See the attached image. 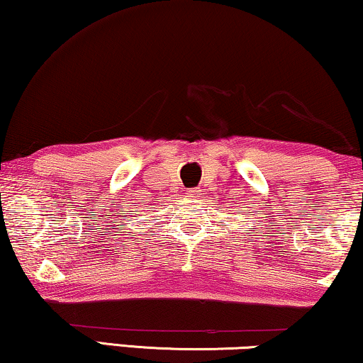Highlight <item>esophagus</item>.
<instances>
[{
	"label": "esophagus",
	"mask_w": 363,
	"mask_h": 363,
	"mask_svg": "<svg viewBox=\"0 0 363 363\" xmlns=\"http://www.w3.org/2000/svg\"><path fill=\"white\" fill-rule=\"evenodd\" d=\"M198 194H201V190H199V188H191V190L188 191V196L190 198H196Z\"/></svg>",
	"instance_id": "esophagus-1"
}]
</instances>
